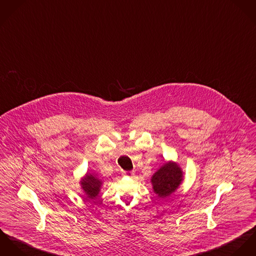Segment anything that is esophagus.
Returning <instances> with one entry per match:
<instances>
[{"instance_id": "1", "label": "esophagus", "mask_w": 256, "mask_h": 256, "mask_svg": "<svg viewBox=\"0 0 256 256\" xmlns=\"http://www.w3.org/2000/svg\"><path fill=\"white\" fill-rule=\"evenodd\" d=\"M122 174H124V176H132L134 174V172H128V170H124V172H122Z\"/></svg>"}]
</instances>
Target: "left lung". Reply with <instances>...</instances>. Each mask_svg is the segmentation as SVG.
<instances>
[{
    "label": "left lung",
    "mask_w": 256,
    "mask_h": 256,
    "mask_svg": "<svg viewBox=\"0 0 256 256\" xmlns=\"http://www.w3.org/2000/svg\"><path fill=\"white\" fill-rule=\"evenodd\" d=\"M184 174L182 168L172 161L161 166L151 176L153 192L160 198H165L174 192L182 182Z\"/></svg>",
    "instance_id": "8db88e82"
}]
</instances>
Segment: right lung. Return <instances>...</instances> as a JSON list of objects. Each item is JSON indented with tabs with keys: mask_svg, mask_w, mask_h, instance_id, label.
Here are the masks:
<instances>
[{
	"mask_svg": "<svg viewBox=\"0 0 256 256\" xmlns=\"http://www.w3.org/2000/svg\"><path fill=\"white\" fill-rule=\"evenodd\" d=\"M103 182L94 174L86 172V176L80 180V186L87 198H96L100 192Z\"/></svg>",
	"mask_w": 256,
	"mask_h": 256,
	"instance_id": "add662e5",
	"label": "right lung"
}]
</instances>
